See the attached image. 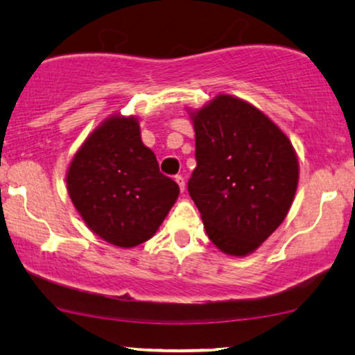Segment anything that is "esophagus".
<instances>
[{"instance_id":"1","label":"esophagus","mask_w":355,"mask_h":355,"mask_svg":"<svg viewBox=\"0 0 355 355\" xmlns=\"http://www.w3.org/2000/svg\"><path fill=\"white\" fill-rule=\"evenodd\" d=\"M174 181H176V184L179 186V191L184 192V189H186V182H184V178L176 176V178H174Z\"/></svg>"}]
</instances>
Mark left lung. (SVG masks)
<instances>
[{
  "label": "left lung",
  "instance_id": "1",
  "mask_svg": "<svg viewBox=\"0 0 355 355\" xmlns=\"http://www.w3.org/2000/svg\"><path fill=\"white\" fill-rule=\"evenodd\" d=\"M187 113L197 159L187 187L203 227L223 254L249 255L293 205L297 153L263 111L237 96L220 94Z\"/></svg>",
  "mask_w": 355,
  "mask_h": 355
}]
</instances>
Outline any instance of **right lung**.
<instances>
[{"mask_svg": "<svg viewBox=\"0 0 355 355\" xmlns=\"http://www.w3.org/2000/svg\"><path fill=\"white\" fill-rule=\"evenodd\" d=\"M67 193L92 232L130 249L155 236L179 197L145 147L135 116L111 114L94 129L66 171Z\"/></svg>", "mask_w": 355, "mask_h": 355, "instance_id": "obj_1", "label": "right lung"}]
</instances>
